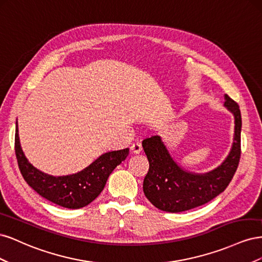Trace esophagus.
<instances>
[{"label": "esophagus", "mask_w": 262, "mask_h": 262, "mask_svg": "<svg viewBox=\"0 0 262 262\" xmlns=\"http://www.w3.org/2000/svg\"><path fill=\"white\" fill-rule=\"evenodd\" d=\"M132 154H140L142 152V144L141 143H133L130 147Z\"/></svg>", "instance_id": "esophagus-1"}]
</instances>
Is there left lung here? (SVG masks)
Listing matches in <instances>:
<instances>
[{"label":"left lung","mask_w":262,"mask_h":262,"mask_svg":"<svg viewBox=\"0 0 262 262\" xmlns=\"http://www.w3.org/2000/svg\"><path fill=\"white\" fill-rule=\"evenodd\" d=\"M224 107L234 116L233 144L225 160L208 172L189 171L173 160L160 136L142 142L149 163L143 181V191L154 207L165 212L178 213L208 203L226 189L241 158L242 116L239 106L224 95Z\"/></svg>","instance_id":"left-lung-1"}]
</instances>
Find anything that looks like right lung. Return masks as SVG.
<instances>
[{"label":"right lung","mask_w":262,"mask_h":262,"mask_svg":"<svg viewBox=\"0 0 262 262\" xmlns=\"http://www.w3.org/2000/svg\"><path fill=\"white\" fill-rule=\"evenodd\" d=\"M15 153L24 179L37 193L60 207L80 209L89 205L104 190L113 170L129 155V148L101 154L83 170L67 176H52L37 169L23 152L16 122Z\"/></svg>","instance_id":"right-lung-1"}]
</instances>
